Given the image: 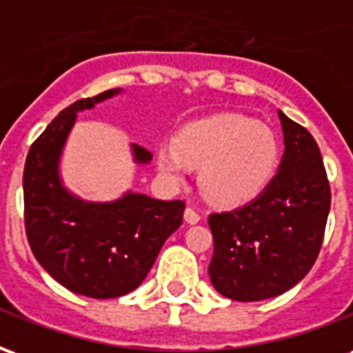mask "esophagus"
<instances>
[{"instance_id":"esophagus-1","label":"esophagus","mask_w":353,"mask_h":353,"mask_svg":"<svg viewBox=\"0 0 353 353\" xmlns=\"http://www.w3.org/2000/svg\"><path fill=\"white\" fill-rule=\"evenodd\" d=\"M185 221L194 225V223L200 221V214L194 210V208H187V210H185Z\"/></svg>"}]
</instances>
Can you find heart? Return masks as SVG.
Returning a JSON list of instances; mask_svg holds the SVG:
<instances>
[{
    "instance_id": "obj_1",
    "label": "heart",
    "mask_w": 353,
    "mask_h": 353,
    "mask_svg": "<svg viewBox=\"0 0 353 353\" xmlns=\"http://www.w3.org/2000/svg\"><path fill=\"white\" fill-rule=\"evenodd\" d=\"M280 157L274 132L238 113H221L185 126L176 147L159 151V168L170 181H183L191 166L200 168V187L217 204L255 199L272 179Z\"/></svg>"
}]
</instances>
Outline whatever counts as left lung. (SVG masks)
Instances as JSON below:
<instances>
[{"mask_svg": "<svg viewBox=\"0 0 353 353\" xmlns=\"http://www.w3.org/2000/svg\"><path fill=\"white\" fill-rule=\"evenodd\" d=\"M285 151L257 199L210 214L214 257L208 272L223 296L265 301L296 285L318 259L331 189L316 139L278 111Z\"/></svg>", "mask_w": 353, "mask_h": 353, "instance_id": "8db88e82", "label": "left lung"}]
</instances>
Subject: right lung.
<instances>
[{"instance_id": "right-lung-1", "label": "right lung", "mask_w": 353, "mask_h": 353, "mask_svg": "<svg viewBox=\"0 0 353 353\" xmlns=\"http://www.w3.org/2000/svg\"><path fill=\"white\" fill-rule=\"evenodd\" d=\"M121 90L83 98L60 111L35 139L24 166V225L35 259L77 295L115 299L145 280L162 244L183 223V200H154L139 192L94 204L75 199L60 181L58 164L77 113ZM138 164L153 159L132 145Z\"/></svg>"}]
</instances>
